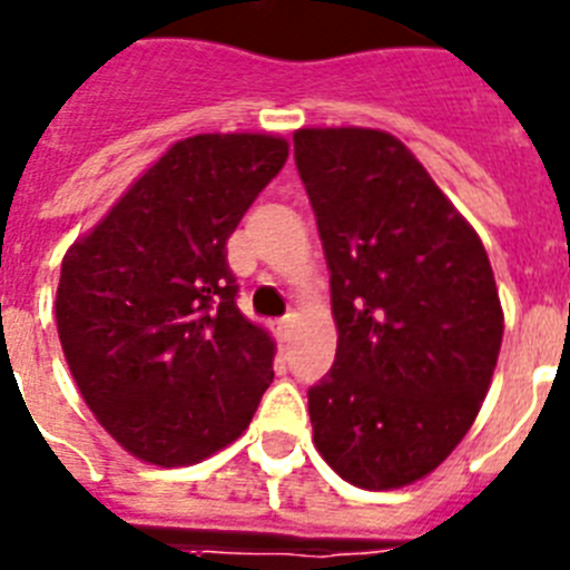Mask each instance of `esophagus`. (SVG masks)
Masks as SVG:
<instances>
[{
	"instance_id": "1",
	"label": "esophagus",
	"mask_w": 570,
	"mask_h": 570,
	"mask_svg": "<svg viewBox=\"0 0 570 570\" xmlns=\"http://www.w3.org/2000/svg\"><path fill=\"white\" fill-rule=\"evenodd\" d=\"M291 328H294V316H282V320H276V334H279V340H288L291 336Z\"/></svg>"
}]
</instances>
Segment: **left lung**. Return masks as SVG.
<instances>
[{
    "label": "left lung",
    "mask_w": 570,
    "mask_h": 570,
    "mask_svg": "<svg viewBox=\"0 0 570 570\" xmlns=\"http://www.w3.org/2000/svg\"><path fill=\"white\" fill-rule=\"evenodd\" d=\"M294 159L331 271L336 360L308 391L320 454L351 485L422 480L473 425L502 345L480 236L385 130L302 128Z\"/></svg>",
    "instance_id": "obj_1"
}]
</instances>
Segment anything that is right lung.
I'll return each mask as SVG.
<instances>
[{
	"mask_svg": "<svg viewBox=\"0 0 570 570\" xmlns=\"http://www.w3.org/2000/svg\"><path fill=\"white\" fill-rule=\"evenodd\" d=\"M285 159L288 142L268 134L183 139L65 254V360L128 454L194 465L254 420L274 340L236 308L225 245Z\"/></svg>",
	"mask_w": 570,
	"mask_h": 570,
	"instance_id": "add662e5",
	"label": "right lung"
}]
</instances>
